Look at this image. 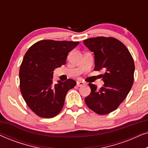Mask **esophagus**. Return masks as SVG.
Masks as SVG:
<instances>
[{"mask_svg":"<svg viewBox=\"0 0 148 148\" xmlns=\"http://www.w3.org/2000/svg\"><path fill=\"white\" fill-rule=\"evenodd\" d=\"M85 83L83 82H77V87H82L83 86H84Z\"/></svg>","mask_w":148,"mask_h":148,"instance_id":"1","label":"esophagus"}]
</instances>
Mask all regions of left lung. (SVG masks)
<instances>
[{"label": "left lung", "instance_id": "8db88e82", "mask_svg": "<svg viewBox=\"0 0 148 148\" xmlns=\"http://www.w3.org/2000/svg\"><path fill=\"white\" fill-rule=\"evenodd\" d=\"M84 44L94 54V71H105L101 75L104 86L98 90L96 85L89 84L91 93L85 102L97 114H109L123 102L133 86V58L126 46L114 38H92L84 40Z\"/></svg>", "mask_w": 148, "mask_h": 148}]
</instances>
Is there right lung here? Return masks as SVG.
Masks as SVG:
<instances>
[{"label": "right lung", "instance_id": "add662e5", "mask_svg": "<svg viewBox=\"0 0 148 148\" xmlns=\"http://www.w3.org/2000/svg\"><path fill=\"white\" fill-rule=\"evenodd\" d=\"M79 42L40 40L24 56L19 69L20 91L28 107L38 116L50 119L61 111L68 91L76 85L69 79L53 83L54 69L65 64L69 52Z\"/></svg>", "mask_w": 148, "mask_h": 148}]
</instances>
